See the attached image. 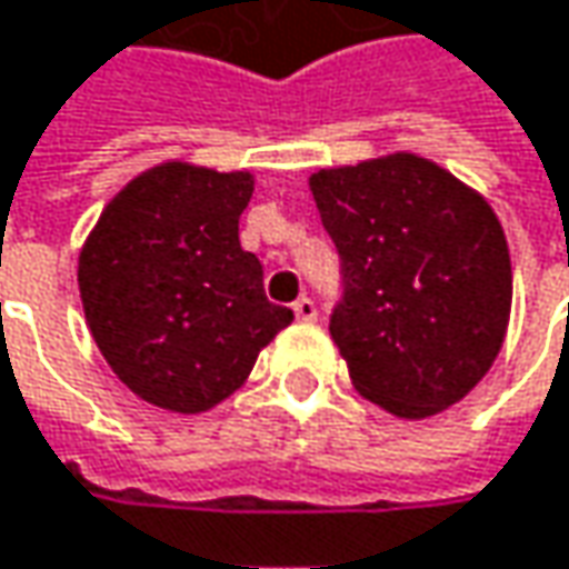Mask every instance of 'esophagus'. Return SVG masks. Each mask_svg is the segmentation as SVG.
Listing matches in <instances>:
<instances>
[{
    "label": "esophagus",
    "instance_id": "obj_1",
    "mask_svg": "<svg viewBox=\"0 0 569 569\" xmlns=\"http://www.w3.org/2000/svg\"><path fill=\"white\" fill-rule=\"evenodd\" d=\"M292 312H296L299 322H316V302H312L309 296L296 299V302H292Z\"/></svg>",
    "mask_w": 569,
    "mask_h": 569
}]
</instances>
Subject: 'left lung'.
Wrapping results in <instances>:
<instances>
[{"label": "left lung", "mask_w": 569, "mask_h": 569, "mask_svg": "<svg viewBox=\"0 0 569 569\" xmlns=\"http://www.w3.org/2000/svg\"><path fill=\"white\" fill-rule=\"evenodd\" d=\"M309 191L341 257L329 332L355 390L403 420L459 403L511 316V257L489 201L417 152L319 169Z\"/></svg>", "instance_id": "1"}]
</instances>
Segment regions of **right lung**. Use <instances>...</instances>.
Segmentation results:
<instances>
[{
	"mask_svg": "<svg viewBox=\"0 0 569 569\" xmlns=\"http://www.w3.org/2000/svg\"><path fill=\"white\" fill-rule=\"evenodd\" d=\"M250 194L247 169L169 159L127 181L80 247L87 329L113 375L152 407H218L292 322L237 237Z\"/></svg>",
	"mask_w": 569,
	"mask_h": 569,
	"instance_id": "obj_1",
	"label": "right lung"
}]
</instances>
